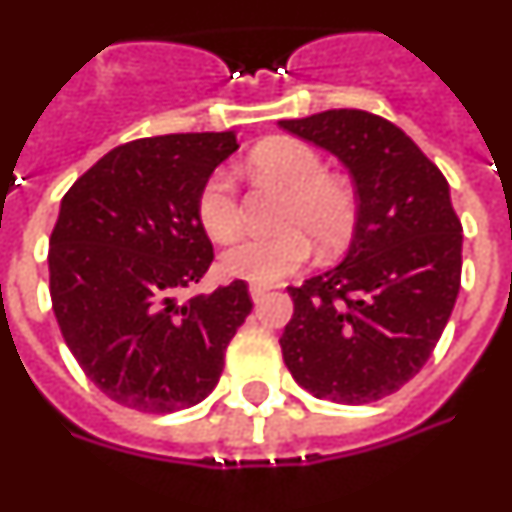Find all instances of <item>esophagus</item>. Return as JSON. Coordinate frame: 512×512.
<instances>
[{
	"label": "esophagus",
	"instance_id": "1",
	"mask_svg": "<svg viewBox=\"0 0 512 512\" xmlns=\"http://www.w3.org/2000/svg\"><path fill=\"white\" fill-rule=\"evenodd\" d=\"M248 292H251V300L259 305V302L264 300L266 295H269V287H261V284H251V287H248Z\"/></svg>",
	"mask_w": 512,
	"mask_h": 512
}]
</instances>
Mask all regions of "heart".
I'll list each match as a JSON object with an SVG mask.
<instances>
[{
	"label": "heart",
	"instance_id": "1",
	"mask_svg": "<svg viewBox=\"0 0 512 512\" xmlns=\"http://www.w3.org/2000/svg\"><path fill=\"white\" fill-rule=\"evenodd\" d=\"M248 166L269 182L289 192L282 228L277 238H243L220 256V269L233 279L251 284H277L295 274L310 256V243L323 253L336 251L354 230V194L338 179L325 174L320 153L302 140L274 138L261 143ZM197 217L212 241L225 243L241 228V210L235 184L225 171H215L200 189Z\"/></svg>",
	"mask_w": 512,
	"mask_h": 512
}]
</instances>
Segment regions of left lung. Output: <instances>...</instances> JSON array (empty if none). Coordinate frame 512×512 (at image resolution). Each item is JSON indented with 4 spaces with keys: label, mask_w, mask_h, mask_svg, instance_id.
I'll list each match as a JSON object with an SVG mask.
<instances>
[{
    "label": "left lung",
    "mask_w": 512,
    "mask_h": 512,
    "mask_svg": "<svg viewBox=\"0 0 512 512\" xmlns=\"http://www.w3.org/2000/svg\"><path fill=\"white\" fill-rule=\"evenodd\" d=\"M279 128L333 153L356 189L341 264L287 287L295 315L279 338L284 364L323 400H382L431 359L459 295L464 238L449 182L372 112L325 110Z\"/></svg>",
    "instance_id": "left-lung-1"
}]
</instances>
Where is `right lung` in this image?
<instances>
[{"mask_svg":"<svg viewBox=\"0 0 512 512\" xmlns=\"http://www.w3.org/2000/svg\"><path fill=\"white\" fill-rule=\"evenodd\" d=\"M235 151V130L140 138L104 153L61 200L53 312L84 374L125 408L176 413L205 400L251 312L241 279L182 297L212 264L197 197Z\"/></svg>","mask_w":512,"mask_h":512,"instance_id":"1","label":"right lung"}]
</instances>
